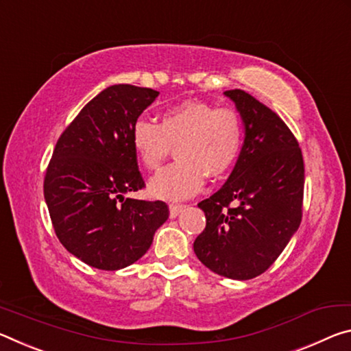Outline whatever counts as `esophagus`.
<instances>
[{
  "mask_svg": "<svg viewBox=\"0 0 351 351\" xmlns=\"http://www.w3.org/2000/svg\"><path fill=\"white\" fill-rule=\"evenodd\" d=\"M182 210H183V205L171 204V205H169V216H171V217H177V216H179V213H180Z\"/></svg>",
  "mask_w": 351,
  "mask_h": 351,
  "instance_id": "obj_1",
  "label": "esophagus"
}]
</instances>
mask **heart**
Returning <instances> with one entry per match:
<instances>
[{
	"mask_svg": "<svg viewBox=\"0 0 351 351\" xmlns=\"http://www.w3.org/2000/svg\"><path fill=\"white\" fill-rule=\"evenodd\" d=\"M244 141L241 114L230 107L216 108L202 101H185L166 108L158 124L138 119L132 128V146L149 171H157L177 146L179 162L151 182L154 196L180 200L199 191L205 182L219 179L233 168Z\"/></svg>",
	"mask_w": 351,
	"mask_h": 351,
	"instance_id": "1",
	"label": "heart"
}]
</instances>
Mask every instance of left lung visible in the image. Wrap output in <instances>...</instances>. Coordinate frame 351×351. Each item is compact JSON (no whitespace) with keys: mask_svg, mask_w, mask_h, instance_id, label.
Returning a JSON list of instances; mask_svg holds the SVG:
<instances>
[{"mask_svg":"<svg viewBox=\"0 0 351 351\" xmlns=\"http://www.w3.org/2000/svg\"><path fill=\"white\" fill-rule=\"evenodd\" d=\"M244 123V145L223 186L199 202L206 226L194 254L210 271L250 280L272 266L302 222L305 166L277 113L244 90L226 91Z\"/></svg>","mask_w":351,"mask_h":351,"instance_id":"obj_1","label":"left lung"}]
</instances>
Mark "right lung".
Here are the masks:
<instances>
[{"label":"right lung","mask_w":351,"mask_h":351,"mask_svg":"<svg viewBox=\"0 0 351 351\" xmlns=\"http://www.w3.org/2000/svg\"><path fill=\"white\" fill-rule=\"evenodd\" d=\"M157 96L129 84L107 87L57 140L45 200L62 245L91 267L118 271L134 264L169 216L162 200L125 197L145 188L132 128Z\"/></svg>","instance_id":"add662e5"}]
</instances>
